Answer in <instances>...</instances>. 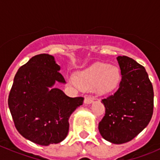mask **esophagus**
Instances as JSON below:
<instances>
[{
  "label": "esophagus",
  "mask_w": 160,
  "mask_h": 160,
  "mask_svg": "<svg viewBox=\"0 0 160 160\" xmlns=\"http://www.w3.org/2000/svg\"><path fill=\"white\" fill-rule=\"evenodd\" d=\"M93 98H90V97H87L85 98V100H84V102L85 103H87V104H90V103H91L93 102Z\"/></svg>",
  "instance_id": "esophagus-1"
}]
</instances>
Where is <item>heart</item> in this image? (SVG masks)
<instances>
[{"instance_id": "heart-1", "label": "heart", "mask_w": 160, "mask_h": 160, "mask_svg": "<svg viewBox=\"0 0 160 160\" xmlns=\"http://www.w3.org/2000/svg\"><path fill=\"white\" fill-rule=\"evenodd\" d=\"M120 80L119 70L115 66L96 63L76 73L75 81L82 87L93 85L98 93H107L115 89Z\"/></svg>"}]
</instances>
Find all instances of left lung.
I'll return each instance as SVG.
<instances>
[{"instance_id":"left-lung-1","label":"left lung","mask_w":160,"mask_h":160,"mask_svg":"<svg viewBox=\"0 0 160 160\" xmlns=\"http://www.w3.org/2000/svg\"><path fill=\"white\" fill-rule=\"evenodd\" d=\"M117 60L122 79L116 92L102 99L106 111L98 130L106 140L122 144L132 140L150 122L154 91L143 66L127 56Z\"/></svg>"}]
</instances>
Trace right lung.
<instances>
[{"label": "right lung", "instance_id": "1", "mask_svg": "<svg viewBox=\"0 0 160 160\" xmlns=\"http://www.w3.org/2000/svg\"><path fill=\"white\" fill-rule=\"evenodd\" d=\"M59 70L52 55H35L19 68L8 94L15 128L24 138L42 146L64 140L69 118L84 100L52 88L55 82H66Z\"/></svg>", "mask_w": 160, "mask_h": 160}]
</instances>
